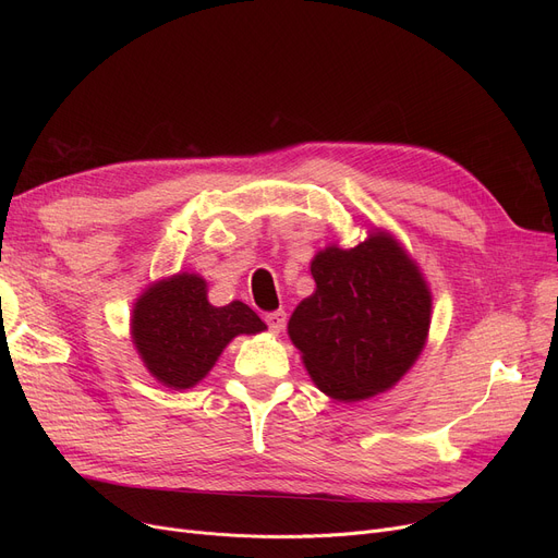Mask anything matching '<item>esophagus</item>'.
I'll return each mask as SVG.
<instances>
[{
    "instance_id": "34e87169",
    "label": "esophagus",
    "mask_w": 558,
    "mask_h": 558,
    "mask_svg": "<svg viewBox=\"0 0 558 558\" xmlns=\"http://www.w3.org/2000/svg\"><path fill=\"white\" fill-rule=\"evenodd\" d=\"M264 320H267L269 330L278 335V332H282V328H284V324H287V314H284L282 310H276V312L264 314Z\"/></svg>"
}]
</instances>
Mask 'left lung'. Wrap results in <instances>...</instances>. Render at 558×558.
<instances>
[{
    "mask_svg": "<svg viewBox=\"0 0 558 558\" xmlns=\"http://www.w3.org/2000/svg\"><path fill=\"white\" fill-rule=\"evenodd\" d=\"M316 291L289 318L316 387L353 402L387 391L421 355L432 299L416 264L387 234L312 262Z\"/></svg>",
    "mask_w": 558,
    "mask_h": 558,
    "instance_id": "1",
    "label": "left lung"
}]
</instances>
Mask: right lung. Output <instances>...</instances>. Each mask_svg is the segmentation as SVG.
<instances>
[{
  "label": "right lung",
  "instance_id": "add662e5",
  "mask_svg": "<svg viewBox=\"0 0 558 558\" xmlns=\"http://www.w3.org/2000/svg\"><path fill=\"white\" fill-rule=\"evenodd\" d=\"M262 318L242 301L215 307L205 280L179 274L144 291L133 310V341L146 368L165 387L190 389L208 375L238 335L262 332Z\"/></svg>",
  "mask_w": 558,
  "mask_h": 558
}]
</instances>
